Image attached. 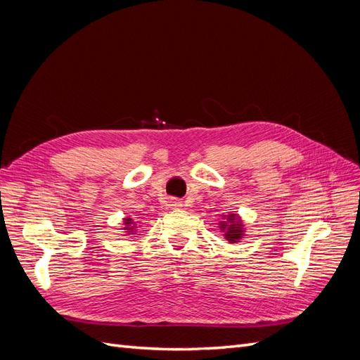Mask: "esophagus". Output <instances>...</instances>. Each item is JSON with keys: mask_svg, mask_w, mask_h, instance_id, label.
Instances as JSON below:
<instances>
[{"mask_svg": "<svg viewBox=\"0 0 360 360\" xmlns=\"http://www.w3.org/2000/svg\"><path fill=\"white\" fill-rule=\"evenodd\" d=\"M169 205L172 207V209H179V207H181L183 204H181V201H179V200H171V201H169Z\"/></svg>", "mask_w": 360, "mask_h": 360, "instance_id": "obj_1", "label": "esophagus"}]
</instances>
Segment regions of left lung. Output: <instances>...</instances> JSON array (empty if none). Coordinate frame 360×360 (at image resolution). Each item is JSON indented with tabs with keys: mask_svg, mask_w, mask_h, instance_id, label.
Wrapping results in <instances>:
<instances>
[{
	"mask_svg": "<svg viewBox=\"0 0 360 360\" xmlns=\"http://www.w3.org/2000/svg\"><path fill=\"white\" fill-rule=\"evenodd\" d=\"M228 221H230V224L222 222V226H221V228H224V230L226 228V234H225V236H226L228 240H230V242L233 243V242H237L238 238L242 237V231H243V230H242V225L234 219V214L228 216Z\"/></svg>",
	"mask_w": 360,
	"mask_h": 360,
	"instance_id": "obj_1",
	"label": "left lung"
}]
</instances>
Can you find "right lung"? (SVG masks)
<instances>
[{
	"mask_svg": "<svg viewBox=\"0 0 360 360\" xmlns=\"http://www.w3.org/2000/svg\"><path fill=\"white\" fill-rule=\"evenodd\" d=\"M130 221H132V219H127V221H126V225H127V226H130V225H129V224H130Z\"/></svg>",
	"mask_w": 360,
	"mask_h": 360,
	"instance_id": "1",
	"label": "right lung"
}]
</instances>
